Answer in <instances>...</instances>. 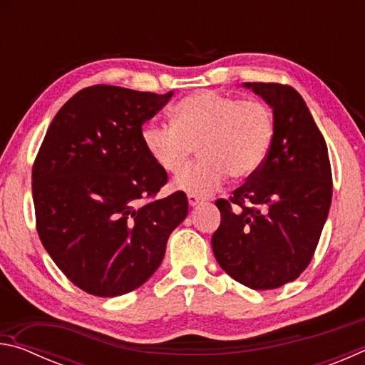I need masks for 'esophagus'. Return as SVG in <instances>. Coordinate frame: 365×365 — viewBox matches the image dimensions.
<instances>
[{
	"instance_id": "obj_1",
	"label": "esophagus",
	"mask_w": 365,
	"mask_h": 365,
	"mask_svg": "<svg viewBox=\"0 0 365 365\" xmlns=\"http://www.w3.org/2000/svg\"><path fill=\"white\" fill-rule=\"evenodd\" d=\"M188 202H190V206H197L200 205V202H202V197L201 196H196V195H193V193H188Z\"/></svg>"
}]
</instances>
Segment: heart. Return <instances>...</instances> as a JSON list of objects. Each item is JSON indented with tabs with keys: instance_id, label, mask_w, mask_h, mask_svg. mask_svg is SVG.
I'll return each instance as SVG.
<instances>
[{
	"instance_id": "1",
	"label": "heart",
	"mask_w": 365,
	"mask_h": 365,
	"mask_svg": "<svg viewBox=\"0 0 365 365\" xmlns=\"http://www.w3.org/2000/svg\"><path fill=\"white\" fill-rule=\"evenodd\" d=\"M172 119L148 123L141 137L151 159L170 175L187 168L197 146L202 159L177 178V187L193 195L211 193L228 175L235 180L255 175L274 138V114L264 101L211 90L178 101Z\"/></svg>"
}]
</instances>
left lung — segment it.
Segmentation results:
<instances>
[{"mask_svg":"<svg viewBox=\"0 0 365 365\" xmlns=\"http://www.w3.org/2000/svg\"><path fill=\"white\" fill-rule=\"evenodd\" d=\"M274 110V138L262 168L228 200L212 251L233 280L252 289L293 282L316 252L331 202L327 143L302 96L282 83H245Z\"/></svg>","mask_w":365,"mask_h":365,"instance_id":"8db88e82","label":"left lung"}]
</instances>
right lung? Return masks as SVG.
Listing matches in <instances>:
<instances>
[{"mask_svg":"<svg viewBox=\"0 0 365 365\" xmlns=\"http://www.w3.org/2000/svg\"><path fill=\"white\" fill-rule=\"evenodd\" d=\"M114 85L86 86L54 115L32 168L36 232L83 292L110 298L143 285L188 214L148 154L143 123L170 100Z\"/></svg>","mask_w":365,"mask_h":365,"instance_id":"add662e5","label":"right lung"}]
</instances>
